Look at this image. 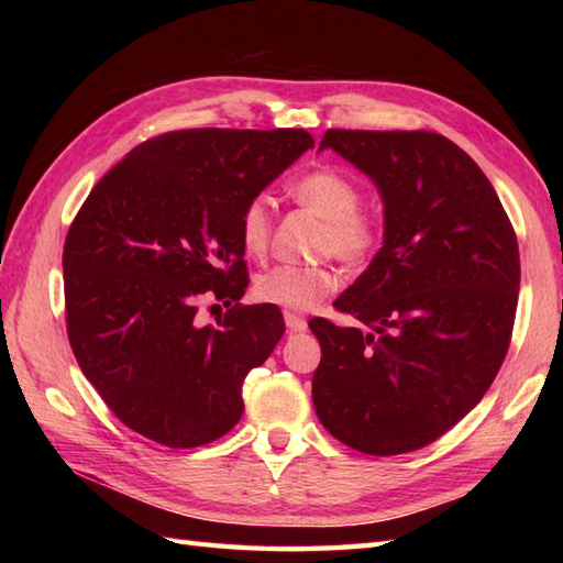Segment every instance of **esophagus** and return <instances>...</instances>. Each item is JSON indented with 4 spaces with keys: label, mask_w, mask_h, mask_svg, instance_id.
<instances>
[{
    "label": "esophagus",
    "mask_w": 563,
    "mask_h": 563,
    "mask_svg": "<svg viewBox=\"0 0 563 563\" xmlns=\"http://www.w3.org/2000/svg\"><path fill=\"white\" fill-rule=\"evenodd\" d=\"M283 317H285V324H288L290 331H307V319L305 317L295 314V312H285Z\"/></svg>",
    "instance_id": "esophagus-1"
}]
</instances>
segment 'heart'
<instances>
[{
    "instance_id": "b5f03b06",
    "label": "heart",
    "mask_w": 563,
    "mask_h": 563,
    "mask_svg": "<svg viewBox=\"0 0 563 563\" xmlns=\"http://www.w3.org/2000/svg\"><path fill=\"white\" fill-rule=\"evenodd\" d=\"M290 196L302 208L312 210L321 220H327L321 232V251L336 254L351 266H361L382 239V222L375 212L357 208L361 206V188L349 174L339 169H314L297 178L290 186ZM239 239L249 258L266 256L271 244V214L266 200H251L239 218ZM341 273L319 263V266H302V263H278L271 266L254 280V295L261 302H271L288 309H312L319 300L339 288Z\"/></svg>"
}]
</instances>
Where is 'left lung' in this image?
I'll return each mask as SVG.
<instances>
[{
  "label": "left lung",
  "instance_id": "obj_1",
  "mask_svg": "<svg viewBox=\"0 0 563 563\" xmlns=\"http://www.w3.org/2000/svg\"><path fill=\"white\" fill-rule=\"evenodd\" d=\"M375 184L385 234L333 307L363 327L309 321L321 345L314 411L357 452L426 448L492 387L520 290L518 239L492 181L454 142L426 130H327Z\"/></svg>",
  "mask_w": 563,
  "mask_h": 563
}]
</instances>
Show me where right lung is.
<instances>
[{"label": "right lung", "instance_id": "obj_1", "mask_svg": "<svg viewBox=\"0 0 563 563\" xmlns=\"http://www.w3.org/2000/svg\"><path fill=\"white\" fill-rule=\"evenodd\" d=\"M307 130H174L115 164L71 222L63 254L67 336L121 421L166 448L222 438L242 385L285 324L275 305H234L200 327L202 300L246 292L239 218L300 154Z\"/></svg>", "mask_w": 563, "mask_h": 563}]
</instances>
